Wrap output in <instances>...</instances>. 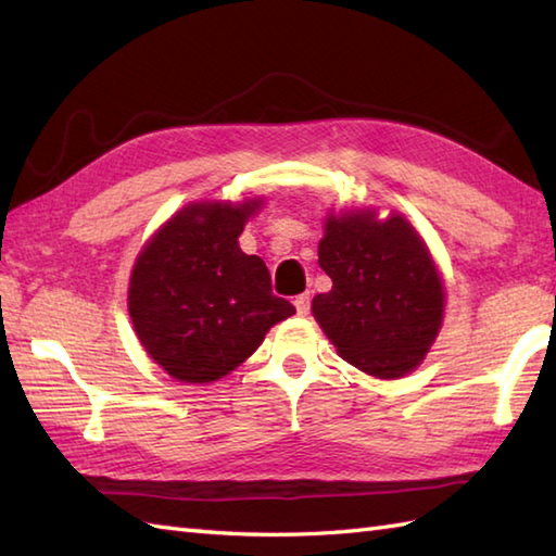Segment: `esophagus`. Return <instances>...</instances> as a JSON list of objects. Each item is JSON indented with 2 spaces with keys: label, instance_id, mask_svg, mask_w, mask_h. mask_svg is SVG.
<instances>
[{
  "label": "esophagus",
  "instance_id": "34e87169",
  "mask_svg": "<svg viewBox=\"0 0 556 556\" xmlns=\"http://www.w3.org/2000/svg\"><path fill=\"white\" fill-rule=\"evenodd\" d=\"M293 305H296L299 315H308L311 313V293H301V296H296V301H293Z\"/></svg>",
  "mask_w": 556,
  "mask_h": 556
}]
</instances>
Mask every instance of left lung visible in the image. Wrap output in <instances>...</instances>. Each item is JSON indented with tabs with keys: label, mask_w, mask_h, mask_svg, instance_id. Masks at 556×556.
I'll list each match as a JSON object with an SVG mask.
<instances>
[{
	"label": "left lung",
	"mask_w": 556,
	"mask_h": 556,
	"mask_svg": "<svg viewBox=\"0 0 556 556\" xmlns=\"http://www.w3.org/2000/svg\"><path fill=\"white\" fill-rule=\"evenodd\" d=\"M332 291L313 315L337 353L358 370L396 380L422 363L444 317V287L418 231L375 210L329 215L317 245Z\"/></svg>",
	"instance_id": "1"
}]
</instances>
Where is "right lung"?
I'll use <instances>...</instances> for the list:
<instances>
[{
  "instance_id": "1",
  "label": "right lung",
  "mask_w": 556,
  "mask_h": 556,
  "mask_svg": "<svg viewBox=\"0 0 556 556\" xmlns=\"http://www.w3.org/2000/svg\"><path fill=\"white\" fill-rule=\"evenodd\" d=\"M260 205H186L136 257L128 313L148 356L174 380H219L253 356L271 325L296 313L271 293L263 257L239 248Z\"/></svg>"
}]
</instances>
